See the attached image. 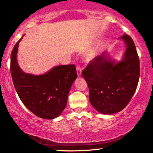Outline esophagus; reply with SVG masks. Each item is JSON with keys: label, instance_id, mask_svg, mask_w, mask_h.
<instances>
[{"label": "esophagus", "instance_id": "1", "mask_svg": "<svg viewBox=\"0 0 153 153\" xmlns=\"http://www.w3.org/2000/svg\"><path fill=\"white\" fill-rule=\"evenodd\" d=\"M77 75L78 77H80L81 75V69H80V66H77Z\"/></svg>", "mask_w": 153, "mask_h": 153}]
</instances>
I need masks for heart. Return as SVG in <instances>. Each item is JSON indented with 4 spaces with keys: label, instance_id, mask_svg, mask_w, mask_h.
Listing matches in <instances>:
<instances>
[{
    "label": "heart",
    "instance_id": "obj_1",
    "mask_svg": "<svg viewBox=\"0 0 153 153\" xmlns=\"http://www.w3.org/2000/svg\"><path fill=\"white\" fill-rule=\"evenodd\" d=\"M101 50H102V46H101V45H99V46L96 47V48L94 49V50L88 54V55L87 57L88 59V60H91V59H94Z\"/></svg>",
    "mask_w": 153,
    "mask_h": 153
}]
</instances>
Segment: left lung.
Returning a JSON list of instances; mask_svg holds the SVG:
<instances>
[{
  "instance_id": "obj_1",
  "label": "left lung",
  "mask_w": 153,
  "mask_h": 153,
  "mask_svg": "<svg viewBox=\"0 0 153 153\" xmlns=\"http://www.w3.org/2000/svg\"><path fill=\"white\" fill-rule=\"evenodd\" d=\"M125 44L122 60L117 62L103 52L82 71L89 88V101L99 113L113 114L129 103L138 85L140 60L132 39L119 38Z\"/></svg>"
}]
</instances>
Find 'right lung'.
Here are the masks:
<instances>
[{"mask_svg": "<svg viewBox=\"0 0 153 153\" xmlns=\"http://www.w3.org/2000/svg\"><path fill=\"white\" fill-rule=\"evenodd\" d=\"M23 36L10 55L13 85L28 109L42 119H53L65 108L69 91L77 78L76 68L74 65H64L54 67L42 75L24 73L17 62L19 45Z\"/></svg>", "mask_w": 153, "mask_h": 153, "instance_id": "add662e5", "label": "right lung"}]
</instances>
